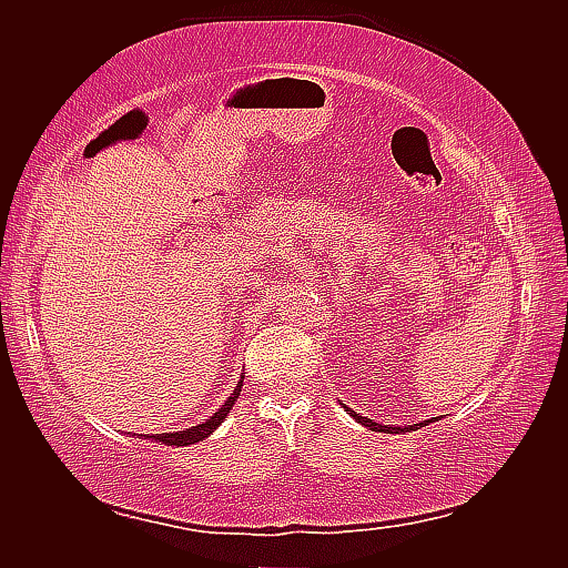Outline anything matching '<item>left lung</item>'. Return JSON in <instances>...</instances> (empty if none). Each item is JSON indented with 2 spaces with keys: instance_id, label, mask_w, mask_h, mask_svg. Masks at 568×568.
<instances>
[{
  "instance_id": "1",
  "label": "left lung",
  "mask_w": 568,
  "mask_h": 568,
  "mask_svg": "<svg viewBox=\"0 0 568 568\" xmlns=\"http://www.w3.org/2000/svg\"><path fill=\"white\" fill-rule=\"evenodd\" d=\"M346 407V405H343ZM346 412L348 415L357 422V424H363V426H367L369 432H384V434H405V432H417V428H422V426H428L432 422H436V417H432V419H424V422H419V424H405V426H382V424H376V422H372V419H367V417H363V415H357L355 409H351V407H346Z\"/></svg>"
}]
</instances>
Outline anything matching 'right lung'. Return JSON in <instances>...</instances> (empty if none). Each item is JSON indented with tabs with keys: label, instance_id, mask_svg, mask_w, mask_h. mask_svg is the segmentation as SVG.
<instances>
[{
	"label": "right lung",
	"instance_id": "add662e5",
	"mask_svg": "<svg viewBox=\"0 0 568 568\" xmlns=\"http://www.w3.org/2000/svg\"><path fill=\"white\" fill-rule=\"evenodd\" d=\"M242 386H244V374L239 376V382H236V386H234V390L230 393V398L222 403L215 412H213V417H209L205 422H201V424H196V426H192V428H184V432H170V434H146L144 436V440H153V443H159V445H194V443H201V440H205L209 438L215 428L227 419V415H230V409L234 407V403H236V398H239V393H242Z\"/></svg>",
	"mask_w": 568,
	"mask_h": 568
}]
</instances>
